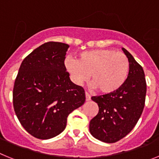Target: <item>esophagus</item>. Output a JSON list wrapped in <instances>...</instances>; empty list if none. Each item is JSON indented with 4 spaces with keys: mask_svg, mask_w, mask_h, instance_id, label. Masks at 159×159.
I'll return each mask as SVG.
<instances>
[{
    "mask_svg": "<svg viewBox=\"0 0 159 159\" xmlns=\"http://www.w3.org/2000/svg\"><path fill=\"white\" fill-rule=\"evenodd\" d=\"M90 99H91L90 95H89L87 92H85V100L88 102V101H90Z\"/></svg>",
    "mask_w": 159,
    "mask_h": 159,
    "instance_id": "esophagus-1",
    "label": "esophagus"
}]
</instances>
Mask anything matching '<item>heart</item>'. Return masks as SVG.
Returning <instances> with one entry per match:
<instances>
[{"instance_id": "1", "label": "heart", "mask_w": 159, "mask_h": 159, "mask_svg": "<svg viewBox=\"0 0 159 159\" xmlns=\"http://www.w3.org/2000/svg\"><path fill=\"white\" fill-rule=\"evenodd\" d=\"M65 67L76 85H82L91 77L92 87L106 94L119 89L129 73L127 57L113 49L84 51L78 60L67 57Z\"/></svg>"}]
</instances>
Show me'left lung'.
<instances>
[{
	"label": "left lung",
	"mask_w": 159,
	"mask_h": 159,
	"mask_svg": "<svg viewBox=\"0 0 159 159\" xmlns=\"http://www.w3.org/2000/svg\"><path fill=\"white\" fill-rule=\"evenodd\" d=\"M129 61V73L123 85L111 93L93 96L98 114L89 122V132L103 143H114L130 132L140 118L145 106L146 83L143 67L124 48Z\"/></svg>",
	"instance_id": "obj_1"
}]
</instances>
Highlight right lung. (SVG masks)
Returning <instances> with one entry per match:
<instances>
[{"mask_svg": "<svg viewBox=\"0 0 159 159\" xmlns=\"http://www.w3.org/2000/svg\"><path fill=\"white\" fill-rule=\"evenodd\" d=\"M70 45L50 41L23 60L15 80V113L28 133L39 139L60 134L69 114L84 104L81 86L73 83L65 67Z\"/></svg>", "mask_w": 159, "mask_h": 159, "instance_id": "add662e5", "label": "right lung"}]
</instances>
